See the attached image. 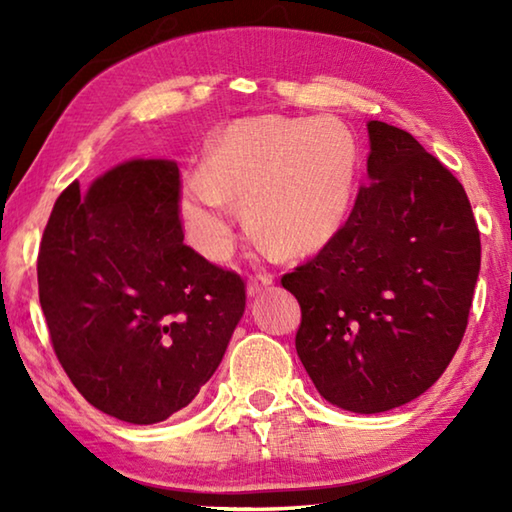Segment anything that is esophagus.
<instances>
[{
	"instance_id": "obj_1",
	"label": "esophagus",
	"mask_w": 512,
	"mask_h": 512,
	"mask_svg": "<svg viewBox=\"0 0 512 512\" xmlns=\"http://www.w3.org/2000/svg\"><path fill=\"white\" fill-rule=\"evenodd\" d=\"M271 284H273V275H268V273L253 275L248 280V296H257L259 291L266 289V287H271Z\"/></svg>"
}]
</instances>
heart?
<instances>
[{"label": "heart", "mask_w": 512, "mask_h": 512, "mask_svg": "<svg viewBox=\"0 0 512 512\" xmlns=\"http://www.w3.org/2000/svg\"><path fill=\"white\" fill-rule=\"evenodd\" d=\"M357 162V140L334 117L235 121L214 142L203 178L180 192L187 235L203 255L221 257L239 201L266 244L287 255L314 253L348 219Z\"/></svg>", "instance_id": "obj_1"}]
</instances>
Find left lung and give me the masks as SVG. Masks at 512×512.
<instances>
[{"mask_svg":"<svg viewBox=\"0 0 512 512\" xmlns=\"http://www.w3.org/2000/svg\"><path fill=\"white\" fill-rule=\"evenodd\" d=\"M368 185L329 244L282 277L296 350L339 409L381 413L436 384L463 341L481 239L463 185L411 133L368 121Z\"/></svg>","mask_w":512,"mask_h":512,"instance_id":"left-lung-1","label":"left lung"}]
</instances>
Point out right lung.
I'll use <instances>...</instances> for the list:
<instances>
[{
  "label": "right lung",
  "mask_w": 512,
  "mask_h": 512,
  "mask_svg": "<svg viewBox=\"0 0 512 512\" xmlns=\"http://www.w3.org/2000/svg\"><path fill=\"white\" fill-rule=\"evenodd\" d=\"M173 160H128L69 185L38 255V293L60 366L94 409L167 420L214 375L246 309L237 273L183 244Z\"/></svg>",
  "instance_id": "obj_1"
}]
</instances>
